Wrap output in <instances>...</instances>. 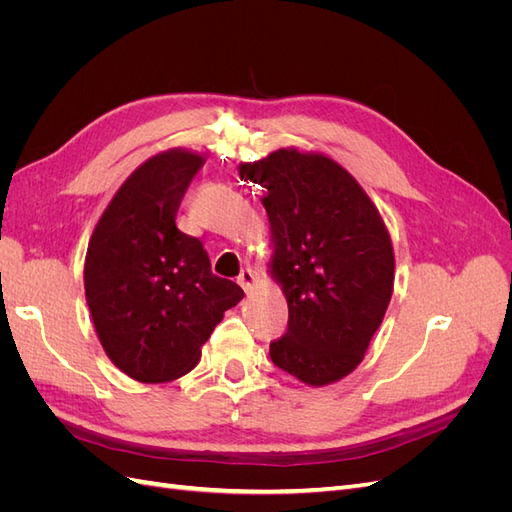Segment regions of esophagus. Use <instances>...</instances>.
<instances>
[{
	"mask_svg": "<svg viewBox=\"0 0 512 512\" xmlns=\"http://www.w3.org/2000/svg\"><path fill=\"white\" fill-rule=\"evenodd\" d=\"M237 282H239V286H241L245 292H250V290L254 288L256 275H254V271H252L250 267H245V269H241V273H239V277H237Z\"/></svg>",
	"mask_w": 512,
	"mask_h": 512,
	"instance_id": "1",
	"label": "esophagus"
}]
</instances>
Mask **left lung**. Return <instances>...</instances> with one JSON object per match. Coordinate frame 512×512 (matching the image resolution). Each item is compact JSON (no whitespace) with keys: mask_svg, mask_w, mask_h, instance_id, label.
<instances>
[{"mask_svg":"<svg viewBox=\"0 0 512 512\" xmlns=\"http://www.w3.org/2000/svg\"><path fill=\"white\" fill-rule=\"evenodd\" d=\"M239 175L267 190L271 273L288 301V331L271 342V361L312 386L342 380L391 301L389 230L348 170L320 153L277 149Z\"/></svg>","mask_w":512,"mask_h":512,"instance_id":"8db88e82","label":"left lung"}]
</instances>
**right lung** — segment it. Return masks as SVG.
Returning a JSON list of instances; mask_svg holds the SVG:
<instances>
[{"instance_id": "right-lung-1", "label": "right lung", "mask_w": 512, "mask_h": 512, "mask_svg": "<svg viewBox=\"0 0 512 512\" xmlns=\"http://www.w3.org/2000/svg\"><path fill=\"white\" fill-rule=\"evenodd\" d=\"M205 158L170 149L123 181L89 239L85 297L104 352L138 382L188 374L243 290L211 273L200 239L175 224Z\"/></svg>"}]
</instances>
